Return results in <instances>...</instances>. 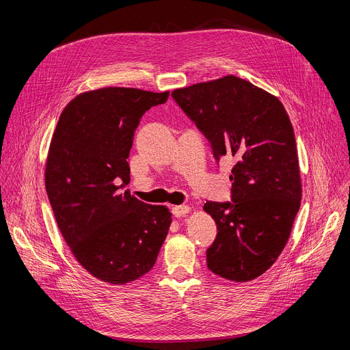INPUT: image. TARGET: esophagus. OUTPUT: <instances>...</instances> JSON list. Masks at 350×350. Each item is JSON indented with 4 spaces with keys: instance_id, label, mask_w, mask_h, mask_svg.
Here are the masks:
<instances>
[{
    "instance_id": "1",
    "label": "esophagus",
    "mask_w": 350,
    "mask_h": 350,
    "mask_svg": "<svg viewBox=\"0 0 350 350\" xmlns=\"http://www.w3.org/2000/svg\"><path fill=\"white\" fill-rule=\"evenodd\" d=\"M189 211H191V208H189L188 205H180V206H173V208H172V213H173L176 217H181V216L187 215Z\"/></svg>"
}]
</instances>
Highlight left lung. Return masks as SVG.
<instances>
[{
	"label": "left lung",
	"instance_id": "8db88e82",
	"mask_svg": "<svg viewBox=\"0 0 350 350\" xmlns=\"http://www.w3.org/2000/svg\"><path fill=\"white\" fill-rule=\"evenodd\" d=\"M211 142L216 162L232 158L231 201L204 206L217 235L206 249L212 273L246 282L273 266L301 206L295 134L278 98L232 75L172 92Z\"/></svg>",
	"mask_w": 350,
	"mask_h": 350
}]
</instances>
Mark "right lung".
<instances>
[{"instance_id":"1","label":"right lung","mask_w":350,"mask_h":350,"mask_svg":"<svg viewBox=\"0 0 350 350\" xmlns=\"http://www.w3.org/2000/svg\"><path fill=\"white\" fill-rule=\"evenodd\" d=\"M167 98L169 91L123 87L88 91L68 104L53 135L45 167L49 204L77 262L101 281L123 285L146 274L167 235V208L123 192L139 119Z\"/></svg>"}]
</instances>
